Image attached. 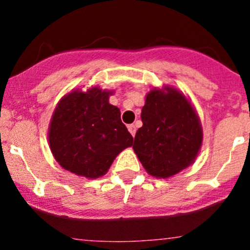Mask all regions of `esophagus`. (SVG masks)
<instances>
[{
    "label": "esophagus",
    "mask_w": 250,
    "mask_h": 250,
    "mask_svg": "<svg viewBox=\"0 0 250 250\" xmlns=\"http://www.w3.org/2000/svg\"><path fill=\"white\" fill-rule=\"evenodd\" d=\"M128 130H129L130 134L134 137L135 132H137V127H135V125H128Z\"/></svg>",
    "instance_id": "34e87169"
}]
</instances>
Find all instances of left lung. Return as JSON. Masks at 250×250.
Masks as SVG:
<instances>
[{"label":"left lung","mask_w":250,"mask_h":250,"mask_svg":"<svg viewBox=\"0 0 250 250\" xmlns=\"http://www.w3.org/2000/svg\"><path fill=\"white\" fill-rule=\"evenodd\" d=\"M141 121L133 148L150 175L169 178L195 162L202 145V127L183 93L168 85L150 90Z\"/></svg>","instance_id":"8db88e82"}]
</instances>
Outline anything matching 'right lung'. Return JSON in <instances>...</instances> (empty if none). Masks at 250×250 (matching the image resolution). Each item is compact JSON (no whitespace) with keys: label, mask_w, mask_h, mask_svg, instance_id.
Here are the masks:
<instances>
[{"label":"right lung","mask_w":250,"mask_h":250,"mask_svg":"<svg viewBox=\"0 0 250 250\" xmlns=\"http://www.w3.org/2000/svg\"><path fill=\"white\" fill-rule=\"evenodd\" d=\"M112 92L93 87L72 90L55 107L48 130L53 156L64 169L97 179L109 170L116 156L129 147L133 137L109 103Z\"/></svg>","instance_id":"add662e5"}]
</instances>
